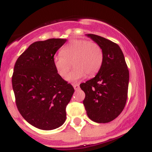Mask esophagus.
<instances>
[{
    "label": "esophagus",
    "mask_w": 152,
    "mask_h": 152,
    "mask_svg": "<svg viewBox=\"0 0 152 152\" xmlns=\"http://www.w3.org/2000/svg\"><path fill=\"white\" fill-rule=\"evenodd\" d=\"M73 86H74L75 90H78L79 88V84L78 83H76V84H73Z\"/></svg>",
    "instance_id": "1"
}]
</instances>
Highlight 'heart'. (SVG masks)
<instances>
[{"instance_id":"1","label":"heart","mask_w":152,"mask_h":152,"mask_svg":"<svg viewBox=\"0 0 152 152\" xmlns=\"http://www.w3.org/2000/svg\"><path fill=\"white\" fill-rule=\"evenodd\" d=\"M104 51L97 43L83 39L71 41L61 50V54L53 58V64L59 76L65 77L71 68L72 71L66 80L75 82L85 77L95 76L102 69L104 63Z\"/></svg>"}]
</instances>
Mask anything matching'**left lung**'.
I'll return each instance as SVG.
<instances>
[{
	"instance_id": "8db88e82",
	"label": "left lung",
	"mask_w": 152,
	"mask_h": 152,
	"mask_svg": "<svg viewBox=\"0 0 152 152\" xmlns=\"http://www.w3.org/2000/svg\"><path fill=\"white\" fill-rule=\"evenodd\" d=\"M87 36L102 47L104 58L96 76L80 84L86 94L83 104L90 119L96 123H108L124 109L129 73L118 44L97 35L87 34Z\"/></svg>"
}]
</instances>
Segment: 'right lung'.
<instances>
[{
  "label": "right lung",
  "instance_id": "obj_1",
  "mask_svg": "<svg viewBox=\"0 0 152 152\" xmlns=\"http://www.w3.org/2000/svg\"><path fill=\"white\" fill-rule=\"evenodd\" d=\"M66 39L50 38L30 45L15 62L12 86L17 108L27 122L42 130L58 128L74 92L59 76L53 57Z\"/></svg>",
  "mask_w": 152,
  "mask_h": 152
}]
</instances>
